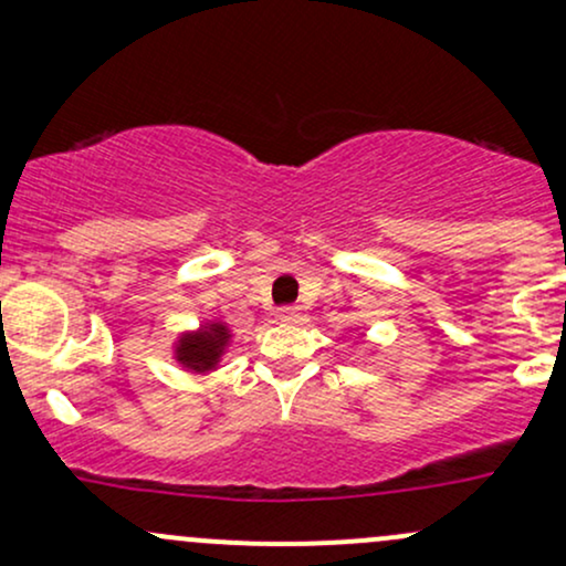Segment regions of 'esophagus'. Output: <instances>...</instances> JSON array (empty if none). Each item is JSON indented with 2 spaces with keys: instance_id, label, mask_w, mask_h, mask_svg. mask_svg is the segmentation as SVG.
Returning <instances> with one entry per match:
<instances>
[{
  "instance_id": "34e87169",
  "label": "esophagus",
  "mask_w": 566,
  "mask_h": 566,
  "mask_svg": "<svg viewBox=\"0 0 566 566\" xmlns=\"http://www.w3.org/2000/svg\"><path fill=\"white\" fill-rule=\"evenodd\" d=\"M276 316L282 322H297V319H301V311H297L295 305H284V308L276 311Z\"/></svg>"
}]
</instances>
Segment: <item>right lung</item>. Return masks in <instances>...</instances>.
Here are the masks:
<instances>
[{
    "label": "right lung",
    "instance_id": "obj_1",
    "mask_svg": "<svg viewBox=\"0 0 566 566\" xmlns=\"http://www.w3.org/2000/svg\"><path fill=\"white\" fill-rule=\"evenodd\" d=\"M233 343L231 327L223 319H207L197 329H186L175 337L172 343V359L186 373L191 375H210L216 373L229 354Z\"/></svg>",
    "mask_w": 566,
    "mask_h": 566
}]
</instances>
